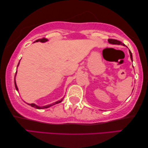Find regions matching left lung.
<instances>
[{
  "label": "left lung",
  "mask_w": 148,
  "mask_h": 148,
  "mask_svg": "<svg viewBox=\"0 0 148 148\" xmlns=\"http://www.w3.org/2000/svg\"><path fill=\"white\" fill-rule=\"evenodd\" d=\"M108 42L110 43V44H113V45H123V46H125L123 43H122L121 41L119 40H115V39H108ZM129 53H130V59L132 61V52H130V50H129Z\"/></svg>",
  "instance_id": "left-lung-1"
}]
</instances>
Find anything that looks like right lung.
Instances as JSON below:
<instances>
[{"mask_svg": "<svg viewBox=\"0 0 148 148\" xmlns=\"http://www.w3.org/2000/svg\"><path fill=\"white\" fill-rule=\"evenodd\" d=\"M47 41H48V39H47V38H40V39H38V40H35V42H47ZM19 64H18V66L19 65ZM16 73H17V71H16ZM14 83H15V87H16V89L18 91V86H17V85H16V81H15V79H14ZM63 99H64V98H63ZM63 99H62V100H59V101H56V102L53 103H52V104H50V105H47V106H38L37 105H36V104H35V103H30V104H29V103H27V104H29V105L31 106V107L35 108H37V109H38V110H40V109H45V108H48L50 107V106L55 105V104L59 103L61 102V101L63 100Z\"/></svg>", "mask_w": 148, "mask_h": 148, "instance_id": "1", "label": "right lung"}]
</instances>
